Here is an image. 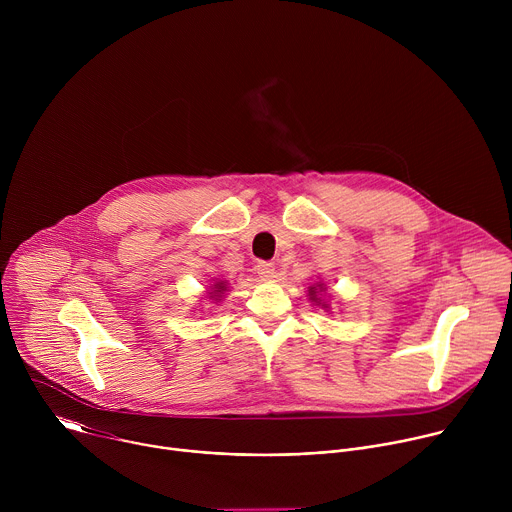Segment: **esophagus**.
Listing matches in <instances>:
<instances>
[{"instance_id":"obj_1","label":"esophagus","mask_w":512,"mask_h":512,"mask_svg":"<svg viewBox=\"0 0 512 512\" xmlns=\"http://www.w3.org/2000/svg\"><path fill=\"white\" fill-rule=\"evenodd\" d=\"M255 269H257V273H259L261 279H271L273 273H275V267H273V263H269V261H259V263L255 265Z\"/></svg>"}]
</instances>
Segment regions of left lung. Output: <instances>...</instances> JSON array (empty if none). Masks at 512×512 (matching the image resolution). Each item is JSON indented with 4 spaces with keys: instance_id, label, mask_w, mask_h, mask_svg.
<instances>
[{
    "instance_id": "obj_1",
    "label": "left lung",
    "mask_w": 512,
    "mask_h": 512,
    "mask_svg": "<svg viewBox=\"0 0 512 512\" xmlns=\"http://www.w3.org/2000/svg\"><path fill=\"white\" fill-rule=\"evenodd\" d=\"M322 285H324V283H320V285H318V283H316V285H312V287L308 289V294H310V300H312V302H316L318 306L322 304V308H328V304H326V302H322V300H320V294H318V291H322Z\"/></svg>"
}]
</instances>
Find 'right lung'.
Segmentation results:
<instances>
[{"label":"right lung","instance_id":"add662e5","mask_svg":"<svg viewBox=\"0 0 512 512\" xmlns=\"http://www.w3.org/2000/svg\"><path fill=\"white\" fill-rule=\"evenodd\" d=\"M227 291V287H225V281H216L214 285H210V298H221L223 294Z\"/></svg>","mask_w":512,"mask_h":512}]
</instances>
